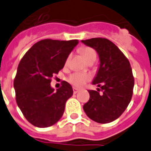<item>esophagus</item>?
I'll list each match as a JSON object with an SVG mask.
<instances>
[{"mask_svg":"<svg viewBox=\"0 0 151 151\" xmlns=\"http://www.w3.org/2000/svg\"><path fill=\"white\" fill-rule=\"evenodd\" d=\"M73 93H77L79 91L78 89V88H75V87L73 88Z\"/></svg>","mask_w":151,"mask_h":151,"instance_id":"esophagus-1","label":"esophagus"}]
</instances>
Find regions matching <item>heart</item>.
<instances>
[{
    "instance_id": "b5f03b06",
    "label": "heart",
    "mask_w": 151,
    "mask_h": 151,
    "mask_svg": "<svg viewBox=\"0 0 151 151\" xmlns=\"http://www.w3.org/2000/svg\"><path fill=\"white\" fill-rule=\"evenodd\" d=\"M81 52L82 55L86 59V61H88L90 60L93 59H96V53L94 50L89 47H84L81 50ZM70 57L67 58L66 63L69 61ZM90 79V76L86 73H74L69 77V82L71 83L73 86L77 87H81L83 86L86 82L88 81Z\"/></svg>"
}]
</instances>
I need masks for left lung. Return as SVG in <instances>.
<instances>
[{
	"label": "left lung",
	"instance_id": "1",
	"mask_svg": "<svg viewBox=\"0 0 151 151\" xmlns=\"http://www.w3.org/2000/svg\"><path fill=\"white\" fill-rule=\"evenodd\" d=\"M81 42L93 48L100 64L92 84L100 87L88 90L90 99L83 106L86 115L98 123H109L122 115L130 102L134 86L132 69L128 59L112 41L91 38Z\"/></svg>",
	"mask_w": 151,
	"mask_h": 151
}]
</instances>
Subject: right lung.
Wrapping results in <instances>:
<instances>
[{
  "label": "right lung",
  "mask_w": 151,
  "mask_h": 151,
  "mask_svg": "<svg viewBox=\"0 0 151 151\" xmlns=\"http://www.w3.org/2000/svg\"><path fill=\"white\" fill-rule=\"evenodd\" d=\"M78 44V40H41L20 61L13 82L16 101L24 118L33 126L51 127L63 115L73 88L63 81L62 86L55 91L50 85L51 78L64 67Z\"/></svg>",
  "instance_id": "1"
}]
</instances>
